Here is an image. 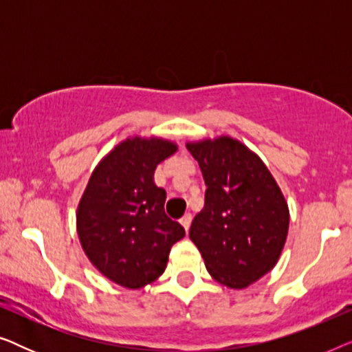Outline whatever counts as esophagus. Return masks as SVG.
I'll return each instance as SVG.
<instances>
[{
	"instance_id": "esophagus-1",
	"label": "esophagus",
	"mask_w": 352,
	"mask_h": 352,
	"mask_svg": "<svg viewBox=\"0 0 352 352\" xmlns=\"http://www.w3.org/2000/svg\"><path fill=\"white\" fill-rule=\"evenodd\" d=\"M190 223H192V214H190V213H186V214L181 218V224L184 226L186 230H189Z\"/></svg>"
}]
</instances>
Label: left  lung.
<instances>
[{
	"label": "left lung",
	"instance_id": "left-lung-1",
	"mask_svg": "<svg viewBox=\"0 0 352 352\" xmlns=\"http://www.w3.org/2000/svg\"><path fill=\"white\" fill-rule=\"evenodd\" d=\"M187 151L206 184L189 237L214 280L247 288L280 256L290 223L287 201L261 158L237 139L189 142Z\"/></svg>",
	"mask_w": 352,
	"mask_h": 352
}]
</instances>
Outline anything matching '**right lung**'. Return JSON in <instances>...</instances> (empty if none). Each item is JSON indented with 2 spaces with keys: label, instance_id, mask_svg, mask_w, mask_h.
Segmentation results:
<instances>
[{
  "label": "right lung",
  "instance_id": "add662e5",
  "mask_svg": "<svg viewBox=\"0 0 352 352\" xmlns=\"http://www.w3.org/2000/svg\"><path fill=\"white\" fill-rule=\"evenodd\" d=\"M176 151L165 139H126L96 166L80 200L76 230L86 256L124 288L157 280L171 247L186 235L166 216V192L153 182L158 163Z\"/></svg>",
  "mask_w": 352,
  "mask_h": 352
}]
</instances>
